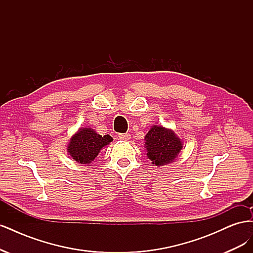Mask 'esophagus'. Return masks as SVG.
Segmentation results:
<instances>
[{"instance_id": "esophagus-1", "label": "esophagus", "mask_w": 253, "mask_h": 253, "mask_svg": "<svg viewBox=\"0 0 253 253\" xmlns=\"http://www.w3.org/2000/svg\"><path fill=\"white\" fill-rule=\"evenodd\" d=\"M119 139H121V140H128L129 138H131V135H129L128 133H124V134H119Z\"/></svg>"}]
</instances>
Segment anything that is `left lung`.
I'll return each mask as SVG.
<instances>
[{"label":"left lung","instance_id":"1","mask_svg":"<svg viewBox=\"0 0 253 253\" xmlns=\"http://www.w3.org/2000/svg\"><path fill=\"white\" fill-rule=\"evenodd\" d=\"M145 148L153 165L159 167L172 163L181 151L182 143L171 129L154 126L145 135Z\"/></svg>","mask_w":253,"mask_h":253}]
</instances>
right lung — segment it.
I'll use <instances>...</instances> for the list:
<instances>
[{
    "instance_id": "add662e5",
    "label": "right lung",
    "mask_w": 253,
    "mask_h": 253,
    "mask_svg": "<svg viewBox=\"0 0 253 253\" xmlns=\"http://www.w3.org/2000/svg\"><path fill=\"white\" fill-rule=\"evenodd\" d=\"M111 141H113V138L110 135L101 136L94 129L83 127L72 137L67 151L77 163L89 165L97 157L100 150Z\"/></svg>"
}]
</instances>
